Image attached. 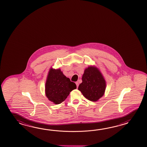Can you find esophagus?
<instances>
[{
    "mask_svg": "<svg viewBox=\"0 0 147 147\" xmlns=\"http://www.w3.org/2000/svg\"><path fill=\"white\" fill-rule=\"evenodd\" d=\"M76 86H77V88H78V86H79V83H78V81L76 82Z\"/></svg>",
    "mask_w": 147,
    "mask_h": 147,
    "instance_id": "1",
    "label": "esophagus"
}]
</instances>
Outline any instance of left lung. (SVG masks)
<instances>
[{
	"label": "left lung",
	"instance_id": "left-lung-1",
	"mask_svg": "<svg viewBox=\"0 0 147 147\" xmlns=\"http://www.w3.org/2000/svg\"><path fill=\"white\" fill-rule=\"evenodd\" d=\"M82 80V83L78 87V90L87 99L96 101L103 96L106 84L101 73L97 68L89 66L85 69Z\"/></svg>",
	"mask_w": 147,
	"mask_h": 147
}]
</instances>
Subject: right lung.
<instances>
[{"label":"right lung","instance_id":"add662e5","mask_svg":"<svg viewBox=\"0 0 147 147\" xmlns=\"http://www.w3.org/2000/svg\"><path fill=\"white\" fill-rule=\"evenodd\" d=\"M76 88L75 82L66 77L60 69H50L45 86L46 95L50 101L56 105L63 102Z\"/></svg>","mask_w":147,"mask_h":147}]
</instances>
